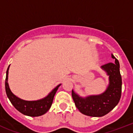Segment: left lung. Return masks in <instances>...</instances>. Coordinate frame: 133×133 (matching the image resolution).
<instances>
[{
  "mask_svg": "<svg viewBox=\"0 0 133 133\" xmlns=\"http://www.w3.org/2000/svg\"><path fill=\"white\" fill-rule=\"evenodd\" d=\"M115 63H109L101 67L109 77V84L103 93L82 97L72 90L75 105L81 113L90 117H102L110 112L117 105L122 95V81L119 71V63L111 54Z\"/></svg>",
  "mask_w": 133,
  "mask_h": 133,
  "instance_id": "obj_1",
  "label": "left lung"
}]
</instances>
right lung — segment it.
Segmentation results:
<instances>
[{
    "label": "right lung",
    "instance_id": "right-lung-1",
    "mask_svg": "<svg viewBox=\"0 0 133 133\" xmlns=\"http://www.w3.org/2000/svg\"><path fill=\"white\" fill-rule=\"evenodd\" d=\"M9 65L6 72V79H5V91L6 94L11 101V104L14 106L16 109L25 115L30 117H38L45 114L49 110L53 102V99L58 87L61 84H59L54 88L45 97L36 101H26L18 98L11 92L8 84V72H9Z\"/></svg>",
    "mask_w": 133,
    "mask_h": 133
}]
</instances>
